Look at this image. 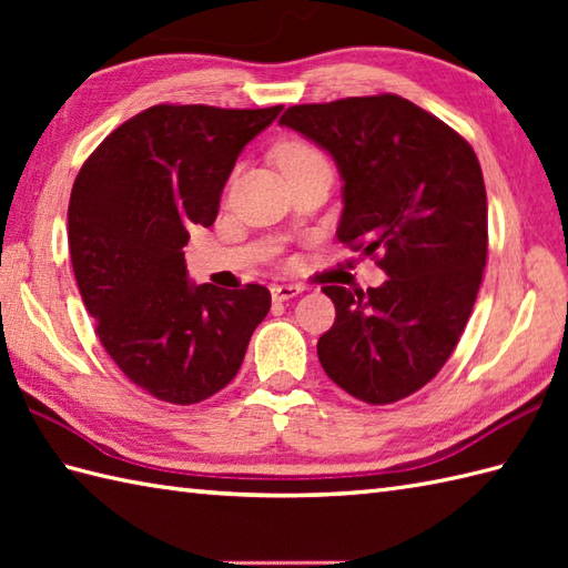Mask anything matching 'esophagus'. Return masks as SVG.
Returning <instances> with one entry per match:
<instances>
[{
    "instance_id": "1",
    "label": "esophagus",
    "mask_w": 568,
    "mask_h": 568,
    "mask_svg": "<svg viewBox=\"0 0 568 568\" xmlns=\"http://www.w3.org/2000/svg\"><path fill=\"white\" fill-rule=\"evenodd\" d=\"M300 293H303V287H300V285H273L271 287V295H273L275 303H285V300H293Z\"/></svg>"
}]
</instances>
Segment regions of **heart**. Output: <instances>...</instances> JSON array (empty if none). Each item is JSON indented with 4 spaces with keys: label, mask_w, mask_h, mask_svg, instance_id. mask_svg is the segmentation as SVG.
Instances as JSON below:
<instances>
[{
    "label": "heart",
    "mask_w": 568,
    "mask_h": 568,
    "mask_svg": "<svg viewBox=\"0 0 568 568\" xmlns=\"http://www.w3.org/2000/svg\"><path fill=\"white\" fill-rule=\"evenodd\" d=\"M312 161H324L322 151L312 146V143L291 141V143H283V146L277 149V163H281L283 171H291V168L305 165Z\"/></svg>",
    "instance_id": "heart-1"
}]
</instances>
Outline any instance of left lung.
<instances>
[{
  "label": "left lung",
  "mask_w": 568,
  "mask_h": 568,
  "mask_svg": "<svg viewBox=\"0 0 568 568\" xmlns=\"http://www.w3.org/2000/svg\"><path fill=\"white\" fill-rule=\"evenodd\" d=\"M339 165L336 239L388 275L381 287L324 285L336 320L320 336L324 373L368 405L417 393L452 356L488 256V204L470 143L397 94L295 104L281 116Z\"/></svg>",
  "instance_id": "8db88e82"
}]
</instances>
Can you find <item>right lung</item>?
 I'll return each mask as SVG.
<instances>
[{
  "mask_svg": "<svg viewBox=\"0 0 568 568\" xmlns=\"http://www.w3.org/2000/svg\"><path fill=\"white\" fill-rule=\"evenodd\" d=\"M283 106L155 104L114 129L70 192L68 244L104 352L141 390L195 405L232 381L268 287L192 285L183 246L212 226L241 149Z\"/></svg>",
  "mask_w": 568,
  "mask_h": 568,
  "instance_id": "obj_1",
  "label": "right lung"
}]
</instances>
